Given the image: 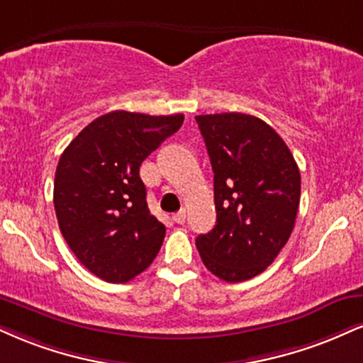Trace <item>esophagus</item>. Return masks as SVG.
<instances>
[{
    "label": "esophagus",
    "mask_w": 363,
    "mask_h": 363,
    "mask_svg": "<svg viewBox=\"0 0 363 363\" xmlns=\"http://www.w3.org/2000/svg\"><path fill=\"white\" fill-rule=\"evenodd\" d=\"M172 220L176 221L177 225H184L186 223V211H184V209H181V211L176 213V215L172 216Z\"/></svg>",
    "instance_id": "obj_1"
}]
</instances>
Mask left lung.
<instances>
[{"mask_svg":"<svg viewBox=\"0 0 363 363\" xmlns=\"http://www.w3.org/2000/svg\"><path fill=\"white\" fill-rule=\"evenodd\" d=\"M215 172L216 225L196 238L203 264L226 282L259 276L294 228L301 174L272 126L245 113L196 116Z\"/></svg>","mask_w":363,"mask_h":363,"instance_id":"8db88e82","label":"left lung"}]
</instances>
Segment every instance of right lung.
<instances>
[{
  "label": "right lung",
  "instance_id": "obj_1",
  "mask_svg": "<svg viewBox=\"0 0 363 363\" xmlns=\"http://www.w3.org/2000/svg\"><path fill=\"white\" fill-rule=\"evenodd\" d=\"M182 121L184 115L111 111L91 121L60 155L57 221L69 248L96 277L132 281L162 247L165 226L148 211L140 165Z\"/></svg>",
  "mask_w": 363,
  "mask_h": 363
}]
</instances>
